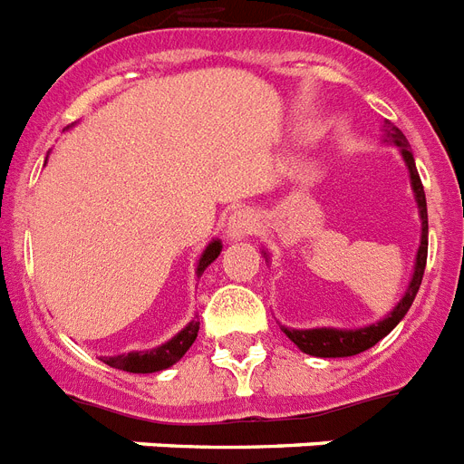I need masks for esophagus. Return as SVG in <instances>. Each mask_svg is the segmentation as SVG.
Wrapping results in <instances>:
<instances>
[{
    "instance_id": "esophagus-1",
    "label": "esophagus",
    "mask_w": 464,
    "mask_h": 464,
    "mask_svg": "<svg viewBox=\"0 0 464 464\" xmlns=\"http://www.w3.org/2000/svg\"><path fill=\"white\" fill-rule=\"evenodd\" d=\"M225 232H227L229 241L246 239L248 235L256 232V213L251 208H239L229 216L227 225H225Z\"/></svg>"
}]
</instances>
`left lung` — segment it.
<instances>
[{"label": "left lung", "instance_id": "1", "mask_svg": "<svg viewBox=\"0 0 464 464\" xmlns=\"http://www.w3.org/2000/svg\"><path fill=\"white\" fill-rule=\"evenodd\" d=\"M384 141L386 144H393L398 147L401 156L405 160V168L411 172V187L412 194H415L417 213H420V223H422V235H420V248H417L415 256V267H412V277L405 286V294L401 296L396 305H393L389 313H386L382 320L372 324H365V327H313V329H294L285 327L282 324V332H285L294 343H296L304 353L315 355V358H348V355H358L367 348H372L374 343L382 342L393 327H396L401 320L405 317V313L411 310L412 301H415L417 292H420V285H422L424 266H427V244H430V225H427V198H424V187L422 179L417 175L415 168V156L411 151V144L405 140V135L393 125V122L384 121ZM263 258L270 260V256L263 251Z\"/></svg>", "mask_w": 464, "mask_h": 464}]
</instances>
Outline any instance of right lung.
<instances>
[{"label":"right lung","instance_id":"1","mask_svg":"<svg viewBox=\"0 0 464 464\" xmlns=\"http://www.w3.org/2000/svg\"><path fill=\"white\" fill-rule=\"evenodd\" d=\"M223 251V241L220 239H210L208 246L204 248V254L198 256L197 263V277L204 275L206 267L213 263V260L220 256ZM198 334V320H189L185 327L179 329L178 334L168 339L166 343H160L156 348H149V351H130V353L121 355H102L99 361L106 362V365L116 367V370H122V372H132V374H151L160 372V370H168L170 365L182 358V355L189 351V346L197 342Z\"/></svg>","mask_w":464,"mask_h":464}]
</instances>
